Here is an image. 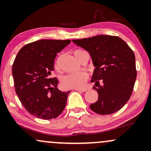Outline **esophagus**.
Returning <instances> with one entry per match:
<instances>
[{"label": "esophagus", "instance_id": "esophagus-1", "mask_svg": "<svg viewBox=\"0 0 151 151\" xmlns=\"http://www.w3.org/2000/svg\"><path fill=\"white\" fill-rule=\"evenodd\" d=\"M75 90L78 92H86V89H75Z\"/></svg>", "mask_w": 151, "mask_h": 151}]
</instances>
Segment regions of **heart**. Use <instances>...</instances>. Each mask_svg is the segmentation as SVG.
Masks as SVG:
<instances>
[{
	"mask_svg": "<svg viewBox=\"0 0 151 151\" xmlns=\"http://www.w3.org/2000/svg\"><path fill=\"white\" fill-rule=\"evenodd\" d=\"M82 51L77 50L75 51V55ZM88 74L85 72L73 73L63 76L61 79L62 86L66 89H80L85 86L88 80Z\"/></svg>",
	"mask_w": 151,
	"mask_h": 151,
	"instance_id": "heart-1",
	"label": "heart"
}]
</instances>
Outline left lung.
I'll return each instance as SVG.
<instances>
[{
  "instance_id": "left-lung-1",
  "label": "left lung",
  "mask_w": 151,
  "mask_h": 151,
  "mask_svg": "<svg viewBox=\"0 0 151 151\" xmlns=\"http://www.w3.org/2000/svg\"><path fill=\"white\" fill-rule=\"evenodd\" d=\"M73 42L89 52L95 67L91 81L95 83L93 89L99 96L96 102L90 104V109L102 115L119 110L128 102L135 84L134 51L120 37L110 35L73 40Z\"/></svg>"
}]
</instances>
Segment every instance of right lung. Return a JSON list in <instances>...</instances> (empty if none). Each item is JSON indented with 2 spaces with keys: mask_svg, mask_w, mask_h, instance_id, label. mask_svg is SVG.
Here are the masks:
<instances>
[{
  "mask_svg": "<svg viewBox=\"0 0 151 151\" xmlns=\"http://www.w3.org/2000/svg\"><path fill=\"white\" fill-rule=\"evenodd\" d=\"M71 41L41 40L24 46L12 65L15 92L28 112L37 118L51 119L63 111L70 91L57 88L58 80L51 78L57 53Z\"/></svg>",
  "mask_w": 151,
  "mask_h": 151,
  "instance_id": "1",
  "label": "right lung"
}]
</instances>
